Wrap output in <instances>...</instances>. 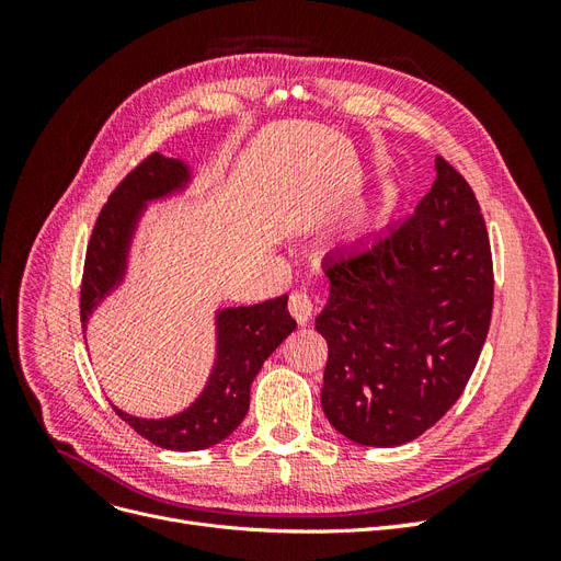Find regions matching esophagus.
I'll return each instance as SVG.
<instances>
[{
    "label": "esophagus",
    "instance_id": "1",
    "mask_svg": "<svg viewBox=\"0 0 561 561\" xmlns=\"http://www.w3.org/2000/svg\"><path fill=\"white\" fill-rule=\"evenodd\" d=\"M287 309H290L293 318L299 322V325H304L311 318V311H313V301L311 297L304 293V290H297L290 295V299H287Z\"/></svg>",
    "mask_w": 561,
    "mask_h": 561
}]
</instances>
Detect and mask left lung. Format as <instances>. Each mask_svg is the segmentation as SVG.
Wrapping results in <instances>:
<instances>
[{
  "mask_svg": "<svg viewBox=\"0 0 561 561\" xmlns=\"http://www.w3.org/2000/svg\"><path fill=\"white\" fill-rule=\"evenodd\" d=\"M414 215L322 264L330 301L320 402L332 426L367 447L412 443L461 398L494 309V264L480 203L456 168Z\"/></svg>",
  "mask_w": 561,
  "mask_h": 561,
  "instance_id": "obj_1",
  "label": "left lung"
}]
</instances>
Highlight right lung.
<instances>
[{"label":"right lung","mask_w":561,"mask_h":561,"mask_svg":"<svg viewBox=\"0 0 561 561\" xmlns=\"http://www.w3.org/2000/svg\"><path fill=\"white\" fill-rule=\"evenodd\" d=\"M186 180L190 171L182 161L149 154L116 184L95 219L87 248L79 299L81 322H87L95 304L122 280L130 236L145 201L171 194ZM295 328L297 322L287 313V295L254 307L219 311L217 363L206 390L190 410L159 421L130 416L116 407L114 412L151 445L163 449L196 451L222 443L248 414L252 379Z\"/></svg>","instance_id":"obj_1"}]
</instances>
